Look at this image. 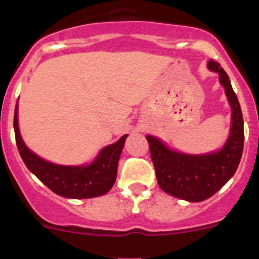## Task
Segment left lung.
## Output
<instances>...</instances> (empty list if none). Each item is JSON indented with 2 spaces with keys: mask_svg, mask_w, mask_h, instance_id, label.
Instances as JSON below:
<instances>
[{
  "mask_svg": "<svg viewBox=\"0 0 259 259\" xmlns=\"http://www.w3.org/2000/svg\"><path fill=\"white\" fill-rule=\"evenodd\" d=\"M207 67L219 74L232 109L231 134L223 148L209 154H183L168 149L157 137L146 136L158 185L166 193L189 202H201L217 193L236 172L244 148L241 107L230 77L218 62L210 59Z\"/></svg>",
  "mask_w": 259,
  "mask_h": 259,
  "instance_id": "obj_1",
  "label": "left lung"
}]
</instances>
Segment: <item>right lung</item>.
Segmentation results:
<instances>
[{"mask_svg":"<svg viewBox=\"0 0 259 259\" xmlns=\"http://www.w3.org/2000/svg\"><path fill=\"white\" fill-rule=\"evenodd\" d=\"M14 131L24 164L54 193L67 198H92L102 196L113 188L127 135L115 144L104 148L88 166H61L45 161L27 148L18 127V105L14 113Z\"/></svg>","mask_w":259,"mask_h":259,"instance_id":"add662e5","label":"right lung"}]
</instances>
